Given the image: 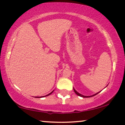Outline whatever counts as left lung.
I'll return each instance as SVG.
<instances>
[{
	"label": "left lung",
	"instance_id": "left-lung-1",
	"mask_svg": "<svg viewBox=\"0 0 125 125\" xmlns=\"http://www.w3.org/2000/svg\"><path fill=\"white\" fill-rule=\"evenodd\" d=\"M74 92L75 93V94H76V95H78V96H81V97H83V98H89V97H91V96H93L95 95H96L97 94H98V93H99V92H98V93H96V94H95L93 95H91V96H84V95H82V94H79V93H78L77 91H76L74 89Z\"/></svg>",
	"mask_w": 125,
	"mask_h": 125
}]
</instances>
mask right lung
Masks as SVG:
<instances>
[{
  "label": "right lung",
  "instance_id": "1",
  "mask_svg": "<svg viewBox=\"0 0 125 125\" xmlns=\"http://www.w3.org/2000/svg\"><path fill=\"white\" fill-rule=\"evenodd\" d=\"M53 91H54V90H53V91H52V92H51L50 93V94L46 95H45V96H35V98H42V97H44V96H48V95H50L51 94H52Z\"/></svg>",
  "mask_w": 125,
  "mask_h": 125
}]
</instances>
